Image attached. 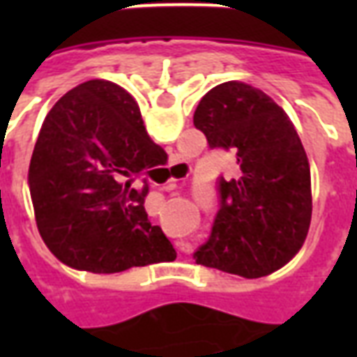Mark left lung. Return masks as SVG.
<instances>
[{"instance_id":"8db88e82","label":"left lung","mask_w":357,"mask_h":357,"mask_svg":"<svg viewBox=\"0 0 357 357\" xmlns=\"http://www.w3.org/2000/svg\"><path fill=\"white\" fill-rule=\"evenodd\" d=\"M193 124L239 166L237 178L218 179L220 210L197 264L247 279L283 268L312 222L310 164L287 112L262 89L225 82L202 97Z\"/></svg>"}]
</instances>
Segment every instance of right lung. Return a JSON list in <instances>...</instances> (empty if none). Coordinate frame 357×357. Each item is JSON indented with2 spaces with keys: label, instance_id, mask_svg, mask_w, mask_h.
<instances>
[{
  "label": "right lung",
  "instance_id": "obj_1",
  "mask_svg": "<svg viewBox=\"0 0 357 357\" xmlns=\"http://www.w3.org/2000/svg\"><path fill=\"white\" fill-rule=\"evenodd\" d=\"M162 160L168 155L126 89L107 80L70 89L43 120L28 170L43 243L63 264L91 273L176 260L143 206V176ZM137 178L143 190L132 189Z\"/></svg>",
  "mask_w": 357,
  "mask_h": 357
}]
</instances>
